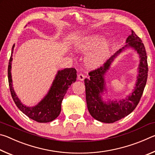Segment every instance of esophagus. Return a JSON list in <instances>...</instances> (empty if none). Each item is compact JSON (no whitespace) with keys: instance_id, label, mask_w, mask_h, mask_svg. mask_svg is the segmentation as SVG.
<instances>
[{"instance_id":"34e87169","label":"esophagus","mask_w":155,"mask_h":155,"mask_svg":"<svg viewBox=\"0 0 155 155\" xmlns=\"http://www.w3.org/2000/svg\"><path fill=\"white\" fill-rule=\"evenodd\" d=\"M84 78H85V75H84L83 73H79L78 74V79L80 81H83Z\"/></svg>"}]
</instances>
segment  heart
Wrapping results in <instances>:
<instances>
[{"label": "heart", "mask_w": 155, "mask_h": 155, "mask_svg": "<svg viewBox=\"0 0 155 155\" xmlns=\"http://www.w3.org/2000/svg\"><path fill=\"white\" fill-rule=\"evenodd\" d=\"M102 38L98 35H93L86 38L77 44L76 48L81 52H87L96 48L89 53L85 58L86 65L90 68H96L101 65L108 57L110 46L107 41H102Z\"/></svg>", "instance_id": "b5f03b06"}]
</instances>
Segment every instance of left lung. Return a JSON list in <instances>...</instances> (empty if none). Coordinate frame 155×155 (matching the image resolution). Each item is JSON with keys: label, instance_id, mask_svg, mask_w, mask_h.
<instances>
[{"label": "left lung", "instance_id": "left-lung-1", "mask_svg": "<svg viewBox=\"0 0 155 155\" xmlns=\"http://www.w3.org/2000/svg\"><path fill=\"white\" fill-rule=\"evenodd\" d=\"M131 33V35L127 39V45L115 52L114 56L107 60L99 68L89 72L90 78H85L84 81L88 111L94 119L100 122L114 123L127 116L136 108L143 94L148 72L146 51L141 39L133 30ZM126 47L135 48L140 55V70L136 89L127 99L120 101L119 103H104L100 96V93L104 89V74L108 69L113 59Z\"/></svg>", "mask_w": 155, "mask_h": 155}]
</instances>
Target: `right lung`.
Instances as JSON below:
<instances>
[{
	"mask_svg": "<svg viewBox=\"0 0 155 155\" xmlns=\"http://www.w3.org/2000/svg\"><path fill=\"white\" fill-rule=\"evenodd\" d=\"M14 44L12 47V55L8 65V81L12 98L15 104L23 114L35 121L40 123L49 122L59 116L61 110V102L68 88L77 78V70L75 68H66L58 72L53 81L49 92L38 105L27 107L20 103L12 87L11 74L12 53Z\"/></svg>",
	"mask_w": 155,
	"mask_h": 155,
	"instance_id": "add662e5",
	"label": "right lung"
}]
</instances>
